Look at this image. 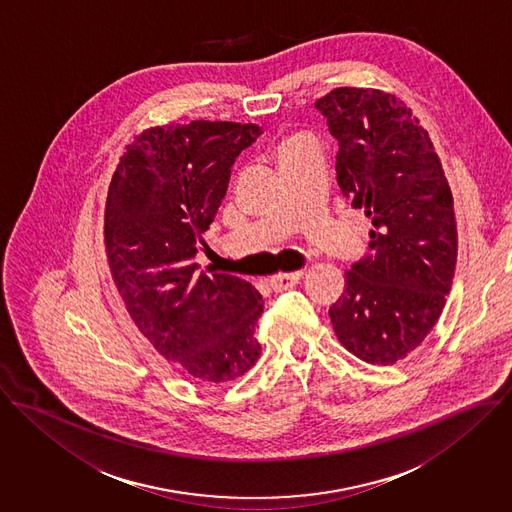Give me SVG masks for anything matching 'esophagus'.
Segmentation results:
<instances>
[{"label":"esophagus","mask_w":512,"mask_h":512,"mask_svg":"<svg viewBox=\"0 0 512 512\" xmlns=\"http://www.w3.org/2000/svg\"><path fill=\"white\" fill-rule=\"evenodd\" d=\"M303 279V271H295V273H279L275 277L269 279L273 291H287L291 287H295L299 281Z\"/></svg>","instance_id":"1"}]
</instances>
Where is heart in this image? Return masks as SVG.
I'll return each mask as SVG.
<instances>
[{"mask_svg": "<svg viewBox=\"0 0 512 512\" xmlns=\"http://www.w3.org/2000/svg\"><path fill=\"white\" fill-rule=\"evenodd\" d=\"M307 144H314L307 134H289L279 144V158H283V156H287V154H291V152H295V150H299Z\"/></svg>", "mask_w": 512, "mask_h": 512, "instance_id": "obj_1", "label": "heart"}]
</instances>
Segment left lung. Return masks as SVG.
<instances>
[{
  "label": "left lung",
  "instance_id": "left-lung-1",
  "mask_svg": "<svg viewBox=\"0 0 512 512\" xmlns=\"http://www.w3.org/2000/svg\"><path fill=\"white\" fill-rule=\"evenodd\" d=\"M314 106L338 140L336 180L372 219L370 253L346 271L330 322L368 364H396L435 326L457 263L453 196L427 130L398 97L340 87Z\"/></svg>",
  "mask_w": 512,
  "mask_h": 512
}]
</instances>
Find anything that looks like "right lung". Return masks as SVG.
Listing matches in <instances>:
<instances>
[{
  "label": "right lung",
  "instance_id": "1",
  "mask_svg": "<svg viewBox=\"0 0 512 512\" xmlns=\"http://www.w3.org/2000/svg\"><path fill=\"white\" fill-rule=\"evenodd\" d=\"M259 134L257 124L223 120L148 128L108 186L104 243L118 295L152 346L205 386L237 380L261 356L259 291L194 261L235 158Z\"/></svg>",
  "mask_w": 512,
  "mask_h": 512
}]
</instances>
